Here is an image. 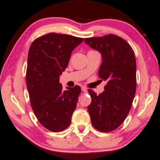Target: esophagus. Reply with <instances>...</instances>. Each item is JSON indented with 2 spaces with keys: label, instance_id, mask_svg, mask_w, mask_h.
<instances>
[{
  "label": "esophagus",
  "instance_id": "obj_1",
  "mask_svg": "<svg viewBox=\"0 0 160 160\" xmlns=\"http://www.w3.org/2000/svg\"><path fill=\"white\" fill-rule=\"evenodd\" d=\"M81 89H82L83 92H87V90H88V88L86 87H85V86H82Z\"/></svg>",
  "mask_w": 160,
  "mask_h": 160
}]
</instances>
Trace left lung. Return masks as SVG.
I'll return each mask as SVG.
<instances>
[{
  "mask_svg": "<svg viewBox=\"0 0 160 160\" xmlns=\"http://www.w3.org/2000/svg\"><path fill=\"white\" fill-rule=\"evenodd\" d=\"M84 41L101 53L98 75L106 81L102 93L88 90L91 96L88 113L95 129L110 132L122 124L132 108L137 89L135 54L127 42L115 34L85 38Z\"/></svg>",
  "mask_w": 160,
  "mask_h": 160,
  "instance_id": "left-lung-1",
  "label": "left lung"
}]
</instances>
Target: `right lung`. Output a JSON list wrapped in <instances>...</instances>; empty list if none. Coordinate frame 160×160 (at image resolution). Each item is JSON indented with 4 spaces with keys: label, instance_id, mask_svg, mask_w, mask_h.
<instances>
[{
    "label": "right lung",
    "instance_id": "add662e5",
    "mask_svg": "<svg viewBox=\"0 0 160 160\" xmlns=\"http://www.w3.org/2000/svg\"><path fill=\"white\" fill-rule=\"evenodd\" d=\"M83 38L49 33L36 39L28 54L26 82L32 110L39 122L51 132L66 129L77 106L81 88L63 91L59 75L68 65L71 53Z\"/></svg>",
    "mask_w": 160,
    "mask_h": 160
}]
</instances>
